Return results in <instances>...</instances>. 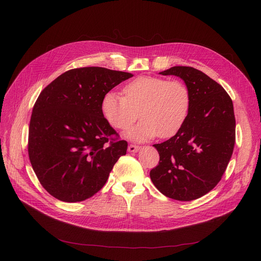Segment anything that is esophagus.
I'll return each mask as SVG.
<instances>
[{"mask_svg":"<svg viewBox=\"0 0 261 261\" xmlns=\"http://www.w3.org/2000/svg\"><path fill=\"white\" fill-rule=\"evenodd\" d=\"M141 149V147L140 146H136V145H129L128 146V151L129 152H138L139 150Z\"/></svg>","mask_w":261,"mask_h":261,"instance_id":"1","label":"esophagus"}]
</instances>
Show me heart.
<instances>
[{"instance_id": "1", "label": "heart", "mask_w": 261, "mask_h": 261, "mask_svg": "<svg viewBox=\"0 0 261 261\" xmlns=\"http://www.w3.org/2000/svg\"><path fill=\"white\" fill-rule=\"evenodd\" d=\"M123 94H105L101 112L110 125L118 130L130 128L140 115L142 120L138 126L127 132L131 140L143 142L156 135L161 139L172 138L187 119L191 97L182 81L142 76L127 84Z\"/></svg>"}]
</instances>
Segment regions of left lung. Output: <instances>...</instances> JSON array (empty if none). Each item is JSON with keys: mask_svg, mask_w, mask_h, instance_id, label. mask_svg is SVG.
I'll list each match as a JSON object with an SVG mask.
<instances>
[{"mask_svg": "<svg viewBox=\"0 0 261 261\" xmlns=\"http://www.w3.org/2000/svg\"><path fill=\"white\" fill-rule=\"evenodd\" d=\"M160 74L183 79L191 103L181 130L153 145L160 162L150 177L164 196L196 200L220 182L228 165L236 140L234 107L222 86L197 68L173 66Z\"/></svg>", "mask_w": 261, "mask_h": 261, "instance_id": "obj_1", "label": "left lung"}]
</instances>
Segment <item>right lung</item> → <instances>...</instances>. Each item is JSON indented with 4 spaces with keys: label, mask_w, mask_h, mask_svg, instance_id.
<instances>
[{
    "label": "right lung",
    "mask_w": 261,
    "mask_h": 261,
    "mask_svg": "<svg viewBox=\"0 0 261 261\" xmlns=\"http://www.w3.org/2000/svg\"><path fill=\"white\" fill-rule=\"evenodd\" d=\"M132 76L99 66L73 68L40 93L30 122L29 155L49 195L80 202L103 187L128 143L105 118L101 100Z\"/></svg>",
    "instance_id": "right-lung-1"
}]
</instances>
